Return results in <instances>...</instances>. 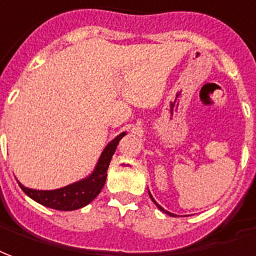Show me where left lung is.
Wrapping results in <instances>:
<instances>
[{"label": "left lung", "mask_w": 256, "mask_h": 256, "mask_svg": "<svg viewBox=\"0 0 256 256\" xmlns=\"http://www.w3.org/2000/svg\"><path fill=\"white\" fill-rule=\"evenodd\" d=\"M149 196H150V200H153V202H154V204H156V205H157V208H158V209L162 210V212H164V213H166V214H170V216H172V217H175V214H172V213H170V212H166V210H164V209H162V206L158 205V204H157L156 200H153V196H152V194H150V192H149Z\"/></svg>", "instance_id": "1"}]
</instances>
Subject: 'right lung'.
<instances>
[{"instance_id": "right-lung-1", "label": "right lung", "mask_w": 256, "mask_h": 256, "mask_svg": "<svg viewBox=\"0 0 256 256\" xmlns=\"http://www.w3.org/2000/svg\"><path fill=\"white\" fill-rule=\"evenodd\" d=\"M123 136H126V133L119 134L118 137L114 138L112 141L104 148L94 172L82 180L76 182L73 184L56 188V190H32V188L24 187L22 183L18 184L30 198L51 209L69 212V210L84 208L99 196V192L103 188L106 179H107L110 162Z\"/></svg>"}]
</instances>
